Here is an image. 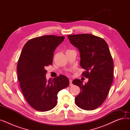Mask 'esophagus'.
<instances>
[{"mask_svg": "<svg viewBox=\"0 0 130 130\" xmlns=\"http://www.w3.org/2000/svg\"><path fill=\"white\" fill-rule=\"evenodd\" d=\"M69 81H70V86H72L73 84H72V79H70Z\"/></svg>", "mask_w": 130, "mask_h": 130, "instance_id": "1", "label": "esophagus"}]
</instances>
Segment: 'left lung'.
I'll return each instance as SVG.
<instances>
[{
    "instance_id": "1",
    "label": "left lung",
    "mask_w": 130,
    "mask_h": 130,
    "mask_svg": "<svg viewBox=\"0 0 130 130\" xmlns=\"http://www.w3.org/2000/svg\"><path fill=\"white\" fill-rule=\"evenodd\" d=\"M70 42L80 53V65L85 70L82 75L88 82L75 79L73 84L79 87V94L75 98L77 106L90 111L99 107L107 98L113 80L114 63L105 41L92 34L69 35Z\"/></svg>"
}]
</instances>
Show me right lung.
Wrapping results in <instances>:
<instances>
[{
	"label": "right lung",
	"mask_w": 130,
	"mask_h": 130,
	"mask_svg": "<svg viewBox=\"0 0 130 130\" xmlns=\"http://www.w3.org/2000/svg\"><path fill=\"white\" fill-rule=\"evenodd\" d=\"M64 36L46 35L29 40L24 45L17 63L18 79L24 96L35 110L45 112L55 107L57 94L70 84L66 76L47 81L45 67L53 63L54 51Z\"/></svg>",
	"instance_id": "right-lung-1"
}]
</instances>
